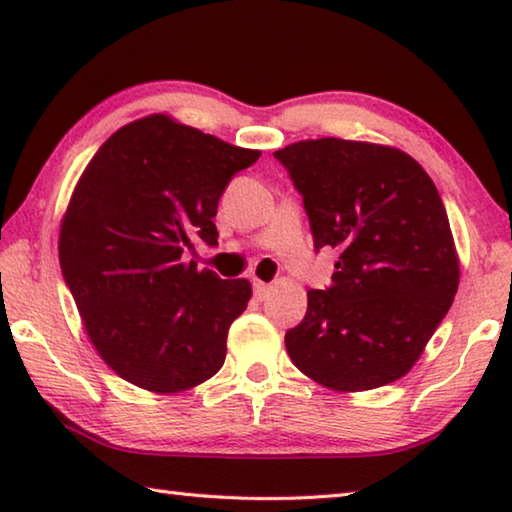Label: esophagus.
Returning <instances> with one entry per match:
<instances>
[{"label":"esophagus","mask_w":512,"mask_h":512,"mask_svg":"<svg viewBox=\"0 0 512 512\" xmlns=\"http://www.w3.org/2000/svg\"><path fill=\"white\" fill-rule=\"evenodd\" d=\"M253 291H255V298L257 300H266L268 298V291H271V284L253 280Z\"/></svg>","instance_id":"obj_1"}]
</instances>
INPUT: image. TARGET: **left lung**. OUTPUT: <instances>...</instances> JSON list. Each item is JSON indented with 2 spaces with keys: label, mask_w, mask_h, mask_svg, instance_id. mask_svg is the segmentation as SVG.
Wrapping results in <instances>:
<instances>
[{
  "label": "left lung",
  "mask_w": 512,
  "mask_h": 512,
  "mask_svg": "<svg viewBox=\"0 0 512 512\" xmlns=\"http://www.w3.org/2000/svg\"><path fill=\"white\" fill-rule=\"evenodd\" d=\"M305 203L314 248L339 250L332 287L307 291L284 336L300 372L357 393L404 377L452 307L458 257L436 185L391 146L305 140L273 153Z\"/></svg>",
  "instance_id": "obj_1"
}]
</instances>
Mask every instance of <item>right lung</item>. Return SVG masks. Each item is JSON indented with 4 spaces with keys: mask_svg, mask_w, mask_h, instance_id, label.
Wrapping results in <instances>:
<instances>
[{
    "mask_svg": "<svg viewBox=\"0 0 512 512\" xmlns=\"http://www.w3.org/2000/svg\"><path fill=\"white\" fill-rule=\"evenodd\" d=\"M259 155L149 115L85 167L60 223V268L92 345L133 386L180 393L221 370L253 289L183 255L196 241L219 244V198Z\"/></svg>",
    "mask_w": 512,
    "mask_h": 512,
    "instance_id": "add662e5",
    "label": "right lung"
}]
</instances>
